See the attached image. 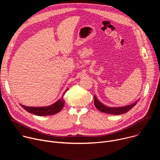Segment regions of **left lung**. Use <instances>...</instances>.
<instances>
[{
    "label": "left lung",
    "mask_w": 160,
    "mask_h": 160,
    "mask_svg": "<svg viewBox=\"0 0 160 160\" xmlns=\"http://www.w3.org/2000/svg\"><path fill=\"white\" fill-rule=\"evenodd\" d=\"M140 99L137 100L135 102L133 103L130 104V105H127L124 106H121V107H110V106H107L102 104L101 102L99 101L98 98L94 96V105L96 108L100 111L108 114H110V115H122V114L127 112L130 109H131L133 106H135V104L138 102Z\"/></svg>",
    "instance_id": "left-lung-1"
}]
</instances>
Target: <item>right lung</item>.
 Wrapping results in <instances>:
<instances>
[{
	"label": "right lung",
	"instance_id": "add662e5",
	"mask_svg": "<svg viewBox=\"0 0 160 160\" xmlns=\"http://www.w3.org/2000/svg\"><path fill=\"white\" fill-rule=\"evenodd\" d=\"M68 90V88H66V90L64 92L63 95L65 94V92ZM21 106L25 109L27 111L34 114L37 116H50L54 115L59 112L63 108L64 105V100L63 99V97H62L61 99H58L55 103L48 106H43V107H30L24 106L22 104H20Z\"/></svg>",
	"mask_w": 160,
	"mask_h": 160
}]
</instances>
